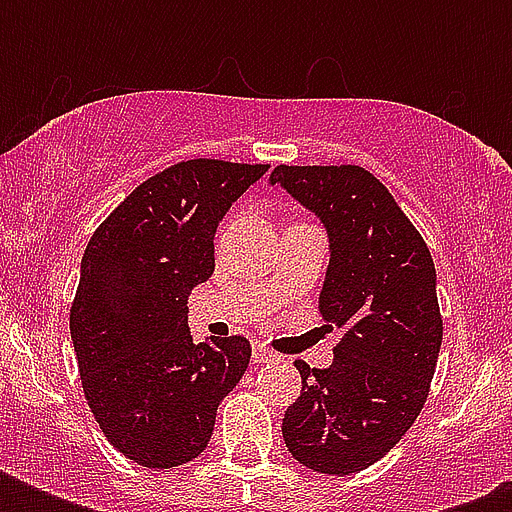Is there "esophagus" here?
<instances>
[{"instance_id":"esophagus-1","label":"esophagus","mask_w":512,"mask_h":512,"mask_svg":"<svg viewBox=\"0 0 512 512\" xmlns=\"http://www.w3.org/2000/svg\"><path fill=\"white\" fill-rule=\"evenodd\" d=\"M273 358H276V353H273L265 342H252V361H255V364H268Z\"/></svg>"}]
</instances>
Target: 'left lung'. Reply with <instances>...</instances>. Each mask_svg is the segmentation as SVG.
I'll list each match as a JSON object with an SVG mask.
<instances>
[{"instance_id":"1","label":"left lung","mask_w":512,"mask_h":512,"mask_svg":"<svg viewBox=\"0 0 512 512\" xmlns=\"http://www.w3.org/2000/svg\"><path fill=\"white\" fill-rule=\"evenodd\" d=\"M319 217L329 265L319 311L342 329L329 369L297 361L303 393L281 422L300 465L350 476L369 468L417 420L441 350L430 249L388 188L364 167H287L268 177Z\"/></svg>"}]
</instances>
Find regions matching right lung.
<instances>
[{"label": "right lung", "mask_w": 512, "mask_h": 512, "mask_svg": "<svg viewBox=\"0 0 512 512\" xmlns=\"http://www.w3.org/2000/svg\"><path fill=\"white\" fill-rule=\"evenodd\" d=\"M268 164L191 159L138 185L82 257L71 305L84 398L103 436L151 470L207 449L247 372V337L193 342L188 297L215 271V231Z\"/></svg>", "instance_id": "obj_1"}]
</instances>
